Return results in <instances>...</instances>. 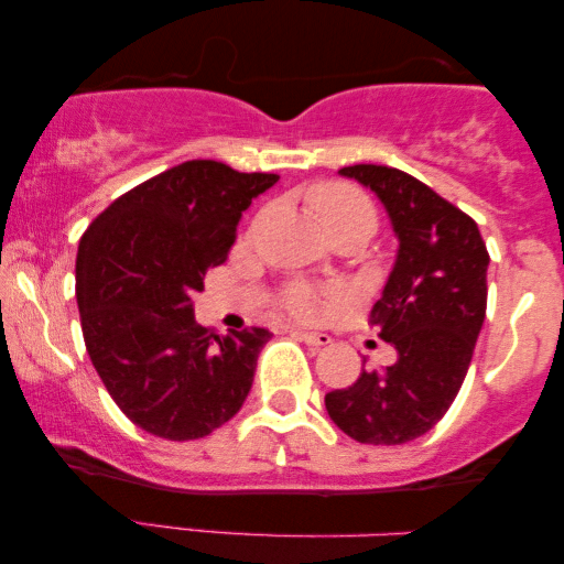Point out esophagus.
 <instances>
[{"instance_id": "obj_1", "label": "esophagus", "mask_w": 564, "mask_h": 564, "mask_svg": "<svg viewBox=\"0 0 564 564\" xmlns=\"http://www.w3.org/2000/svg\"><path fill=\"white\" fill-rule=\"evenodd\" d=\"M291 334H294L296 339H302L304 345H310V347H328V345H332V336H328V334L302 332V328H291Z\"/></svg>"}]
</instances>
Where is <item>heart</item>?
I'll return each instance as SVG.
<instances>
[{
  "label": "heart",
  "instance_id": "1",
  "mask_svg": "<svg viewBox=\"0 0 564 564\" xmlns=\"http://www.w3.org/2000/svg\"><path fill=\"white\" fill-rule=\"evenodd\" d=\"M307 200L328 236L347 228H364L368 232L377 228V206L371 204V198L360 187L349 183H318L310 191ZM286 307L296 318L318 321L323 307H326V300L310 289H294L286 296Z\"/></svg>",
  "mask_w": 564,
  "mask_h": 564
}]
</instances>
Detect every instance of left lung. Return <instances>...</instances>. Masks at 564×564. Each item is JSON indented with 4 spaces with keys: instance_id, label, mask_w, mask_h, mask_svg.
Here are the masks:
<instances>
[{
    "instance_id": "1",
    "label": "left lung",
    "mask_w": 564,
    "mask_h": 564,
    "mask_svg": "<svg viewBox=\"0 0 564 564\" xmlns=\"http://www.w3.org/2000/svg\"><path fill=\"white\" fill-rule=\"evenodd\" d=\"M339 172L377 193L400 238L368 315L398 360L328 392L326 411L358 443L400 445L430 432L462 390L488 307L490 257L475 219L422 180L377 164Z\"/></svg>"
}]
</instances>
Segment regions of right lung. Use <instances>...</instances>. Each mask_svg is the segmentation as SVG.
Wrapping results in <instances>:
<instances>
[{
    "instance_id": "obj_1",
    "label": "right lung",
    "mask_w": 564,
    "mask_h": 564,
    "mask_svg": "<svg viewBox=\"0 0 564 564\" xmlns=\"http://www.w3.org/2000/svg\"><path fill=\"white\" fill-rule=\"evenodd\" d=\"M278 174L185 161L119 196L84 230L76 302L84 345L113 403L164 440L212 435L241 411L268 328L219 336L193 294L228 260L238 219Z\"/></svg>"
}]
</instances>
